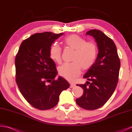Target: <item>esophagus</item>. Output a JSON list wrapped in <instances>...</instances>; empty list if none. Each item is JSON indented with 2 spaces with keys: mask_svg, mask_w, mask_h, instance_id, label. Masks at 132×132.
Listing matches in <instances>:
<instances>
[{
  "mask_svg": "<svg viewBox=\"0 0 132 132\" xmlns=\"http://www.w3.org/2000/svg\"><path fill=\"white\" fill-rule=\"evenodd\" d=\"M75 86V85L74 83H70V88H73Z\"/></svg>",
  "mask_w": 132,
  "mask_h": 132,
  "instance_id": "34e87169",
  "label": "esophagus"
}]
</instances>
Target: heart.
<instances>
[{
  "label": "heart",
  "mask_w": 132,
  "mask_h": 132,
  "mask_svg": "<svg viewBox=\"0 0 132 132\" xmlns=\"http://www.w3.org/2000/svg\"><path fill=\"white\" fill-rule=\"evenodd\" d=\"M66 46L74 49L72 62L64 63L58 69L61 77L69 80H72L80 73L81 67L84 70L88 69L93 65L97 57V47L92 42H87L85 38L77 35L67 36L63 40ZM62 49L57 44H53L49 49L50 58L57 63L61 61Z\"/></svg>",
  "instance_id": "obj_1"
}]
</instances>
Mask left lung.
I'll use <instances>...</instances> for the list:
<instances>
[{
	"mask_svg": "<svg viewBox=\"0 0 132 132\" xmlns=\"http://www.w3.org/2000/svg\"><path fill=\"white\" fill-rule=\"evenodd\" d=\"M97 43L98 54L95 63L83 76L88 80L77 85L83 89V94L76 99L77 104L87 110L100 108L113 94L118 82L120 61L116 45L112 39L97 29L86 33Z\"/></svg>",
	"mask_w": 132,
	"mask_h": 132,
	"instance_id": "obj_1",
	"label": "left lung"
}]
</instances>
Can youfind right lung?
<instances>
[{
  "label": "right lung",
  "instance_id": "obj_1",
  "mask_svg": "<svg viewBox=\"0 0 132 132\" xmlns=\"http://www.w3.org/2000/svg\"><path fill=\"white\" fill-rule=\"evenodd\" d=\"M63 33H35L24 40L15 58L16 81L20 91L33 107L47 110L54 107L61 92L70 85L57 75L49 49Z\"/></svg>",
  "mask_w": 132,
  "mask_h": 132
}]
</instances>
